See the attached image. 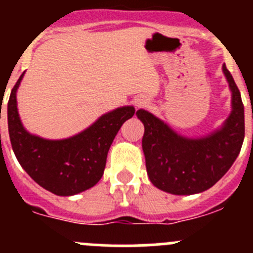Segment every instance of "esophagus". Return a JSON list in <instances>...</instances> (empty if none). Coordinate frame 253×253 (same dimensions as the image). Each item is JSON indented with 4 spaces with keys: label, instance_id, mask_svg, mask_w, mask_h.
Instances as JSON below:
<instances>
[{
    "label": "esophagus",
    "instance_id": "esophagus-1",
    "mask_svg": "<svg viewBox=\"0 0 253 253\" xmlns=\"http://www.w3.org/2000/svg\"><path fill=\"white\" fill-rule=\"evenodd\" d=\"M134 104H136V106L138 109H141V108H145V106L148 105V99H145V98H138V99H136V101H134Z\"/></svg>",
    "mask_w": 253,
    "mask_h": 253
}]
</instances>
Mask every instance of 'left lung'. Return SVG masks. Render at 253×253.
I'll return each mask as SVG.
<instances>
[{
  "label": "left lung",
  "mask_w": 253,
  "mask_h": 253,
  "mask_svg": "<svg viewBox=\"0 0 253 253\" xmlns=\"http://www.w3.org/2000/svg\"><path fill=\"white\" fill-rule=\"evenodd\" d=\"M223 71L233 91V111L211 136L185 138L150 112H136L144 125L142 148L148 176L159 190L172 195L203 192L225 175L239 155L245 137L244 104L225 65Z\"/></svg>",
  "instance_id": "left-lung-1"
}]
</instances>
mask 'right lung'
Returning a JSON list of instances; mask_svg holds the SVG:
<instances>
[{"label":"right lung","instance_id":"right-lung-1","mask_svg":"<svg viewBox=\"0 0 253 253\" xmlns=\"http://www.w3.org/2000/svg\"><path fill=\"white\" fill-rule=\"evenodd\" d=\"M22 73L7 106L8 132L13 152L27 174L42 187L57 196H73L98 183L115 136L133 106H124L103 115L89 128L61 141H48L27 132L20 122L16 93Z\"/></svg>","mask_w":253,"mask_h":253}]
</instances>
